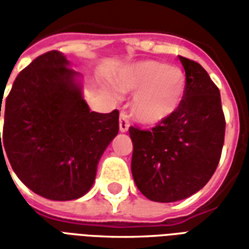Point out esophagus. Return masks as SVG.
<instances>
[{
	"label": "esophagus",
	"mask_w": 249,
	"mask_h": 249,
	"mask_svg": "<svg viewBox=\"0 0 249 249\" xmlns=\"http://www.w3.org/2000/svg\"><path fill=\"white\" fill-rule=\"evenodd\" d=\"M119 125L121 132H126L128 128H129V117H128V114L125 113V112H121V113H120Z\"/></svg>",
	"instance_id": "esophagus-1"
}]
</instances>
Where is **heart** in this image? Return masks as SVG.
<instances>
[{"label":"heart","mask_w":249,"mask_h":249,"mask_svg":"<svg viewBox=\"0 0 249 249\" xmlns=\"http://www.w3.org/2000/svg\"><path fill=\"white\" fill-rule=\"evenodd\" d=\"M116 85L121 92L136 93L133 117L142 124L155 125L169 119L181 107L187 77L178 66L141 61L121 71Z\"/></svg>","instance_id":"heart-1"}]
</instances>
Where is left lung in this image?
Masks as SVG:
<instances>
[{
    "label": "left lung",
    "mask_w": 249,
    "mask_h": 249,
    "mask_svg": "<svg viewBox=\"0 0 249 249\" xmlns=\"http://www.w3.org/2000/svg\"><path fill=\"white\" fill-rule=\"evenodd\" d=\"M178 58L187 77L181 107L151 130L129 128L133 180L157 203L178 201L200 191L216 171L224 144L219 88L200 64Z\"/></svg>",
    "instance_id": "obj_1"
}]
</instances>
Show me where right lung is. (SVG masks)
Instances as JSON below:
<instances>
[{
	"instance_id": "right-lung-1",
	"label": "right lung",
	"mask_w": 249,
	"mask_h": 249,
	"mask_svg": "<svg viewBox=\"0 0 249 249\" xmlns=\"http://www.w3.org/2000/svg\"><path fill=\"white\" fill-rule=\"evenodd\" d=\"M77 78L61 52H48L19 71L2 108L0 156L6 153L19 180L49 200L84 196L119 133V110L90 112Z\"/></svg>"
}]
</instances>
